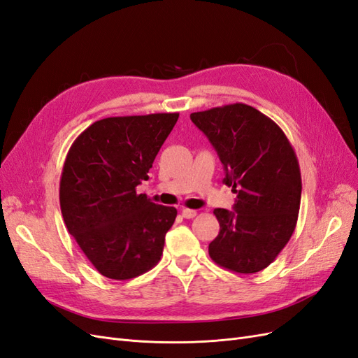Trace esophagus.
Masks as SVG:
<instances>
[{
    "mask_svg": "<svg viewBox=\"0 0 358 358\" xmlns=\"http://www.w3.org/2000/svg\"><path fill=\"white\" fill-rule=\"evenodd\" d=\"M196 215H197V212L192 210V209H183L182 210V216H183V218H187V220H192Z\"/></svg>",
    "mask_w": 358,
    "mask_h": 358,
    "instance_id": "obj_1",
    "label": "esophagus"
}]
</instances>
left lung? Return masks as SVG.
Returning a JSON list of instances; mask_svg holds the SVG:
<instances>
[{
  "label": "left lung",
  "mask_w": 358,
  "mask_h": 358,
  "mask_svg": "<svg viewBox=\"0 0 358 358\" xmlns=\"http://www.w3.org/2000/svg\"><path fill=\"white\" fill-rule=\"evenodd\" d=\"M225 170L224 183L237 194L234 210L215 209L220 234L209 243L213 262L236 273H257L282 251L294 233L300 167L280 127L254 107L234 103L191 113Z\"/></svg>",
  "instance_id": "8db88e82"
}]
</instances>
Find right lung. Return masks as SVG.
<instances>
[{"instance_id":"1","label":"right lung","mask_w":358,"mask_h":358,"mask_svg":"<svg viewBox=\"0 0 358 358\" xmlns=\"http://www.w3.org/2000/svg\"><path fill=\"white\" fill-rule=\"evenodd\" d=\"M179 113L113 116L74 140L59 182L69 233L99 272L127 280L158 264L178 210L155 204L136 188Z\"/></svg>"}]
</instances>
